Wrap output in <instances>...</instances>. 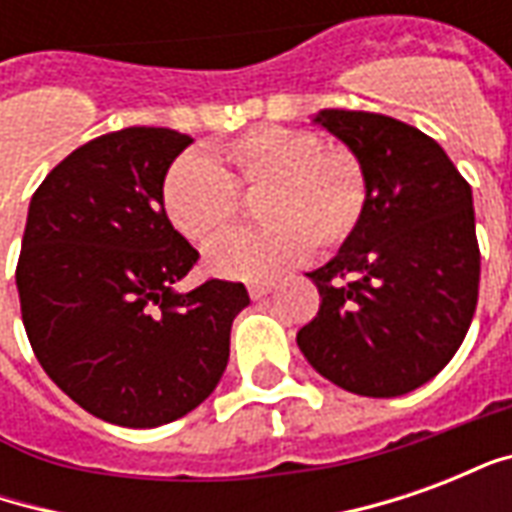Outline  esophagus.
I'll use <instances>...</instances> for the list:
<instances>
[{
  "label": "esophagus",
  "instance_id": "34e87169",
  "mask_svg": "<svg viewBox=\"0 0 512 512\" xmlns=\"http://www.w3.org/2000/svg\"><path fill=\"white\" fill-rule=\"evenodd\" d=\"M271 290H274L271 282H255V285H249V296H252V299H263Z\"/></svg>",
  "mask_w": 512,
  "mask_h": 512
}]
</instances>
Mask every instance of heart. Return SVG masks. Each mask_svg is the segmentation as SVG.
I'll return each instance as SVG.
<instances>
[{
	"mask_svg": "<svg viewBox=\"0 0 512 512\" xmlns=\"http://www.w3.org/2000/svg\"><path fill=\"white\" fill-rule=\"evenodd\" d=\"M219 164L183 153L164 172L161 208L191 244H211L241 213L238 191H260L255 230L222 238L205 255L213 274L271 279L310 252H332L362 224L370 200L362 158L351 147H323L301 128L266 126L216 150Z\"/></svg>",
	"mask_w": 512,
	"mask_h": 512,
	"instance_id": "heart-1",
	"label": "heart"
}]
</instances>
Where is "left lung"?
<instances>
[{
    "label": "left lung",
    "mask_w": 512,
    "mask_h": 512,
    "mask_svg": "<svg viewBox=\"0 0 512 512\" xmlns=\"http://www.w3.org/2000/svg\"><path fill=\"white\" fill-rule=\"evenodd\" d=\"M312 123L362 158L370 200L340 252L307 274L321 310L296 343L354 395H406L444 370L474 318L472 186L436 139L395 117L323 109Z\"/></svg>",
    "instance_id": "left-lung-1"
}]
</instances>
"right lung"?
<instances>
[{"mask_svg": "<svg viewBox=\"0 0 512 512\" xmlns=\"http://www.w3.org/2000/svg\"><path fill=\"white\" fill-rule=\"evenodd\" d=\"M194 139L134 126L76 147L32 194L16 268L46 376L93 417L158 428L211 395L230 359L241 282L178 293L200 252L169 224L161 180Z\"/></svg>", "mask_w": 512, "mask_h": 512, "instance_id": "1", "label": "right lung"}]
</instances>
